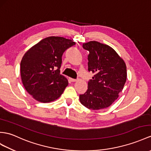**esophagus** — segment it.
<instances>
[{"label":"esophagus","instance_id":"34e87169","mask_svg":"<svg viewBox=\"0 0 151 151\" xmlns=\"http://www.w3.org/2000/svg\"><path fill=\"white\" fill-rule=\"evenodd\" d=\"M70 81L71 82H76L77 81V79H72V78H70Z\"/></svg>","mask_w":151,"mask_h":151}]
</instances>
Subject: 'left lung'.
<instances>
[{
	"mask_svg": "<svg viewBox=\"0 0 151 151\" xmlns=\"http://www.w3.org/2000/svg\"><path fill=\"white\" fill-rule=\"evenodd\" d=\"M88 54V71L94 76L88 83V90L79 95L86 108L99 110L111 106L119 97L127 79L126 65L112 47L96 41L83 45Z\"/></svg>",
	"mask_w": 151,
	"mask_h": 151,
	"instance_id": "obj_1",
	"label": "left lung"
}]
</instances>
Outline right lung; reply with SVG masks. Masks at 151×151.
Wrapping results in <instances>:
<instances>
[{"label": "right lung", "instance_id": "right-lung-1", "mask_svg": "<svg viewBox=\"0 0 151 151\" xmlns=\"http://www.w3.org/2000/svg\"><path fill=\"white\" fill-rule=\"evenodd\" d=\"M72 40L49 36L31 47L20 62L23 85L33 99L43 103L56 101L68 86L67 79L60 74L62 55L75 45Z\"/></svg>", "mask_w": 151, "mask_h": 151}]
</instances>
